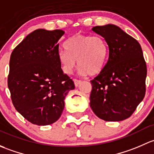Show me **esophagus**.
<instances>
[{"label": "esophagus", "mask_w": 154, "mask_h": 154, "mask_svg": "<svg viewBox=\"0 0 154 154\" xmlns=\"http://www.w3.org/2000/svg\"><path fill=\"white\" fill-rule=\"evenodd\" d=\"M74 84H75V86L78 87L81 83H82V81L80 80H78V79H74Z\"/></svg>", "instance_id": "obj_1"}]
</instances>
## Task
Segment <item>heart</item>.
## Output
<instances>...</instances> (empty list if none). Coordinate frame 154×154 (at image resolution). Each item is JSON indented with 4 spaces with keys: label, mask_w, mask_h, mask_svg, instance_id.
<instances>
[{
    "label": "heart",
    "mask_w": 154,
    "mask_h": 154,
    "mask_svg": "<svg viewBox=\"0 0 154 154\" xmlns=\"http://www.w3.org/2000/svg\"><path fill=\"white\" fill-rule=\"evenodd\" d=\"M65 48L66 51L58 52V57L61 69L66 74H70L79 64L81 75H97L107 61L108 47L101 35H75L66 41Z\"/></svg>",
    "instance_id": "heart-1"
}]
</instances>
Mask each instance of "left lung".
Returning <instances> with one entry per match:
<instances>
[{
  "mask_svg": "<svg viewBox=\"0 0 154 154\" xmlns=\"http://www.w3.org/2000/svg\"><path fill=\"white\" fill-rule=\"evenodd\" d=\"M107 42L109 57L99 75L90 81V105L107 122L129 118L145 95L147 66L139 43L113 24L92 29Z\"/></svg>",
  "mask_w": 154,
  "mask_h": 154,
  "instance_id": "obj_1",
  "label": "left lung"
}]
</instances>
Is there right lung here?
Segmentation results:
<instances>
[{
    "mask_svg": "<svg viewBox=\"0 0 154 154\" xmlns=\"http://www.w3.org/2000/svg\"><path fill=\"white\" fill-rule=\"evenodd\" d=\"M64 34L61 29H36L11 54L8 88L12 104L34 125L55 122L64 108L66 94L75 88L58 60L57 43Z\"/></svg>",
    "mask_w": 154,
    "mask_h": 154,
    "instance_id": "add662e5",
    "label": "right lung"
}]
</instances>
